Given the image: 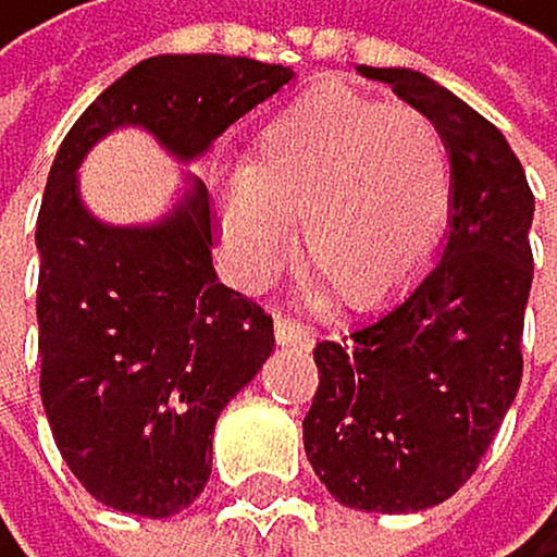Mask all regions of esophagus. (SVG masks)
<instances>
[{
	"label": "esophagus",
	"mask_w": 557,
	"mask_h": 557,
	"mask_svg": "<svg viewBox=\"0 0 557 557\" xmlns=\"http://www.w3.org/2000/svg\"><path fill=\"white\" fill-rule=\"evenodd\" d=\"M276 338H281L284 346H310L313 332L302 321H295V317H276Z\"/></svg>",
	"instance_id": "esophagus-1"
}]
</instances>
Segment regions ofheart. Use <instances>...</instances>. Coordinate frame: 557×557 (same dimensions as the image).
Returning <instances> with one entry per match:
<instances>
[{"mask_svg": "<svg viewBox=\"0 0 557 557\" xmlns=\"http://www.w3.org/2000/svg\"><path fill=\"white\" fill-rule=\"evenodd\" d=\"M453 214V156L416 109L313 90L259 131L222 189V230L251 276L298 262L335 306H379L431 265Z\"/></svg>", "mask_w": 557, "mask_h": 557, "instance_id": "b5f03b06", "label": "heart"}]
</instances>
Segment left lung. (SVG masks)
<instances>
[{
    "instance_id": "8db88e82",
    "label": "left lung",
    "mask_w": 557,
    "mask_h": 557,
    "mask_svg": "<svg viewBox=\"0 0 557 557\" xmlns=\"http://www.w3.org/2000/svg\"><path fill=\"white\" fill-rule=\"evenodd\" d=\"M434 120L453 156L442 259L375 317L317 343L306 459L338 504L408 515L482 463L522 383L533 193L504 134L412 69H357Z\"/></svg>"
}]
</instances>
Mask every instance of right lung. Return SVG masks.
<instances>
[{
	"mask_svg": "<svg viewBox=\"0 0 557 557\" xmlns=\"http://www.w3.org/2000/svg\"><path fill=\"white\" fill-rule=\"evenodd\" d=\"M292 75L251 58L160 53L98 94L50 166L35 222L39 394L69 470L123 515L171 518L203 493L214 423L273 354V317L214 273L203 182L160 222L104 225L75 171L120 126L196 160Z\"/></svg>",
	"mask_w": 557,
	"mask_h": 557,
	"instance_id": "add662e5",
	"label": "right lung"
}]
</instances>
